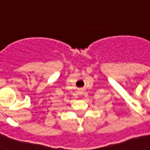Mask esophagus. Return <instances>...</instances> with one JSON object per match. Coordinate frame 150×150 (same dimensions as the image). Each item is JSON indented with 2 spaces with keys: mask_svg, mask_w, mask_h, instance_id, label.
<instances>
[{
  "mask_svg": "<svg viewBox=\"0 0 150 150\" xmlns=\"http://www.w3.org/2000/svg\"><path fill=\"white\" fill-rule=\"evenodd\" d=\"M82 93H83V92H82V89H79V94H80V95H81V94H82Z\"/></svg>",
  "mask_w": 150,
  "mask_h": 150,
  "instance_id": "obj_1",
  "label": "esophagus"
}]
</instances>
